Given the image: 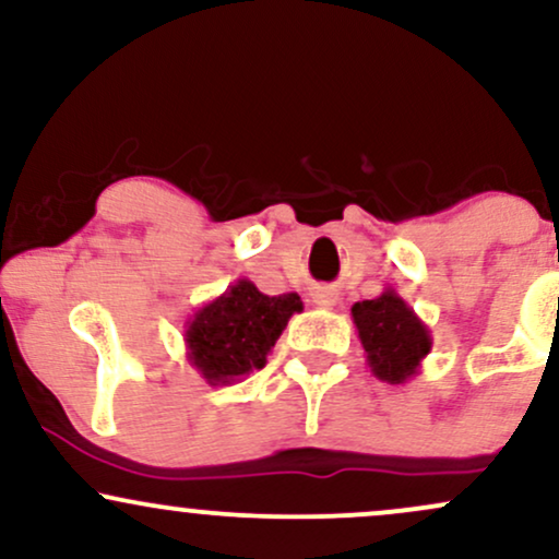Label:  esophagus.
Wrapping results in <instances>:
<instances>
[{
    "instance_id": "1",
    "label": "esophagus",
    "mask_w": 559,
    "mask_h": 559,
    "mask_svg": "<svg viewBox=\"0 0 559 559\" xmlns=\"http://www.w3.org/2000/svg\"><path fill=\"white\" fill-rule=\"evenodd\" d=\"M336 292H333V288H329V286H323V288H316V294H312V301H316L318 307H325V310H331L333 305H336Z\"/></svg>"
}]
</instances>
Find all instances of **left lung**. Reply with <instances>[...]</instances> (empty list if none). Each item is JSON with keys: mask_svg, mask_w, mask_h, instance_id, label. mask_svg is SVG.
<instances>
[{"mask_svg": "<svg viewBox=\"0 0 559 559\" xmlns=\"http://www.w3.org/2000/svg\"><path fill=\"white\" fill-rule=\"evenodd\" d=\"M352 320L376 378L407 383L420 373V365L433 346L431 331L394 288L386 286L376 299L355 301Z\"/></svg>", "mask_w": 559, "mask_h": 559, "instance_id": "1", "label": "left lung"}]
</instances>
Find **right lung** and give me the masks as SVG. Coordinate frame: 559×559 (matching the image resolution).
<instances>
[{"mask_svg": "<svg viewBox=\"0 0 559 559\" xmlns=\"http://www.w3.org/2000/svg\"><path fill=\"white\" fill-rule=\"evenodd\" d=\"M301 307L299 294L267 297L249 278H239L186 320L189 365L210 386L241 381L265 368L288 318L301 312Z\"/></svg>", "mask_w": 559, "mask_h": 559, "instance_id": "add662e5", "label": "right lung"}]
</instances>
